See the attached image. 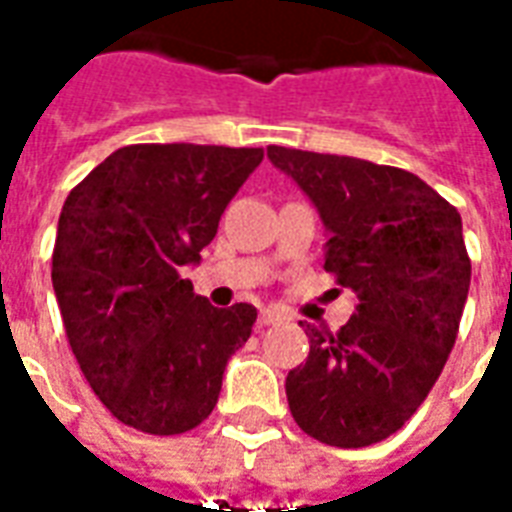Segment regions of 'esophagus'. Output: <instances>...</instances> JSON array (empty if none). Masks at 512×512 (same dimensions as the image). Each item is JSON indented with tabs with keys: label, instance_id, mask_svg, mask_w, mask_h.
I'll use <instances>...</instances> for the list:
<instances>
[{
	"label": "esophagus",
	"instance_id": "obj_1",
	"mask_svg": "<svg viewBox=\"0 0 512 512\" xmlns=\"http://www.w3.org/2000/svg\"><path fill=\"white\" fill-rule=\"evenodd\" d=\"M286 321V315L275 310V307H267V310H261L259 313V326H275V324H283Z\"/></svg>",
	"mask_w": 512,
	"mask_h": 512
}]
</instances>
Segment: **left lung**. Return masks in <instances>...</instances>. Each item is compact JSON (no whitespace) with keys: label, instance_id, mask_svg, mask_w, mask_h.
Returning a JSON list of instances; mask_svg holds the SVG:
<instances>
[{"label":"left lung","instance_id":"left-lung-1","mask_svg":"<svg viewBox=\"0 0 512 512\" xmlns=\"http://www.w3.org/2000/svg\"><path fill=\"white\" fill-rule=\"evenodd\" d=\"M324 221V267L356 294L340 332L307 324L310 353L288 372L302 432L334 448H364L405 426L456 343L470 291L459 210L405 169L353 156L270 145Z\"/></svg>","mask_w":512,"mask_h":512}]
</instances>
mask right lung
<instances>
[{
  "label": "right lung",
  "mask_w": 512,
  "mask_h": 512,
  "mask_svg": "<svg viewBox=\"0 0 512 512\" xmlns=\"http://www.w3.org/2000/svg\"><path fill=\"white\" fill-rule=\"evenodd\" d=\"M261 159V148L126 145L69 191L53 291L88 386L121 424L183 434L213 413L256 307H213L180 272Z\"/></svg>",
  "instance_id": "obj_1"
}]
</instances>
